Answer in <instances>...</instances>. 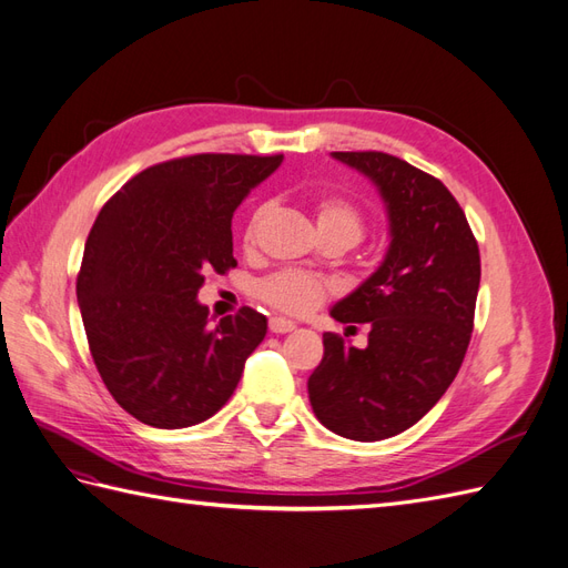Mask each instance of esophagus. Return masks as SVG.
<instances>
[{
    "mask_svg": "<svg viewBox=\"0 0 568 568\" xmlns=\"http://www.w3.org/2000/svg\"><path fill=\"white\" fill-rule=\"evenodd\" d=\"M267 326H270L272 334H286V332H294L296 329V324L291 322V320H284V317H270Z\"/></svg>",
    "mask_w": 568,
    "mask_h": 568,
    "instance_id": "esophagus-1",
    "label": "esophagus"
}]
</instances>
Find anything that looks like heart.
<instances>
[{
    "label": "heart",
    "mask_w": 568,
    "mask_h": 568,
    "mask_svg": "<svg viewBox=\"0 0 568 568\" xmlns=\"http://www.w3.org/2000/svg\"><path fill=\"white\" fill-rule=\"evenodd\" d=\"M267 215V205L261 203L251 211L244 227V244L251 246ZM315 215L322 236H341L353 246L365 234V211L363 205L348 196L324 194L315 199ZM332 294V284L317 277L313 272L303 270H280L267 274L265 280L255 284V296L270 307L286 315L303 317L313 313Z\"/></svg>",
    "instance_id": "b5f03b06"
}]
</instances>
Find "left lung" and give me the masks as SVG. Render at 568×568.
<instances>
[{
    "instance_id": "8db88e82",
    "label": "left lung",
    "mask_w": 568,
    "mask_h": 568,
    "mask_svg": "<svg viewBox=\"0 0 568 568\" xmlns=\"http://www.w3.org/2000/svg\"><path fill=\"white\" fill-rule=\"evenodd\" d=\"M334 159L379 186L393 239L382 267L332 311L336 322L369 324L367 348L326 332L307 393L326 428L369 443L417 424L453 384L474 332L480 255L438 178L384 151Z\"/></svg>"
}]
</instances>
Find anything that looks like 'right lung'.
Here are the masks:
<instances>
[{"instance_id": "1", "label": "right lung", "mask_w": 568, "mask_h": 568, "mask_svg": "<svg viewBox=\"0 0 568 568\" xmlns=\"http://www.w3.org/2000/svg\"><path fill=\"white\" fill-rule=\"evenodd\" d=\"M282 163L248 153H194L125 182L99 211L78 272L90 353L113 400L156 428L213 417L265 338L253 307L209 322L203 272L225 274L236 205Z\"/></svg>"}]
</instances>
